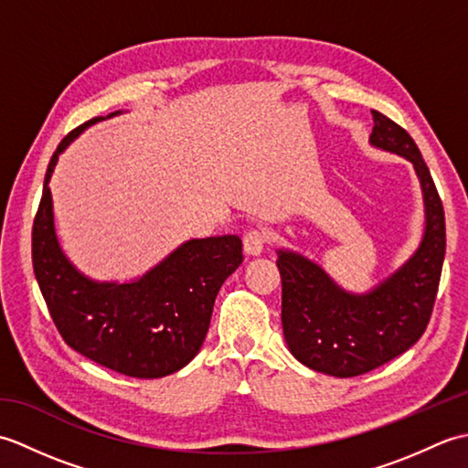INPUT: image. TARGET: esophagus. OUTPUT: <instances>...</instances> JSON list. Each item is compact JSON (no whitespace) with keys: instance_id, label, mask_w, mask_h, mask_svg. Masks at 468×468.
<instances>
[{"instance_id":"obj_1","label":"esophagus","mask_w":468,"mask_h":468,"mask_svg":"<svg viewBox=\"0 0 468 468\" xmlns=\"http://www.w3.org/2000/svg\"><path fill=\"white\" fill-rule=\"evenodd\" d=\"M267 241H270V235H267L265 229H260V227L250 229V231L243 235V250L250 255H260L263 251V247L267 245Z\"/></svg>"}]
</instances>
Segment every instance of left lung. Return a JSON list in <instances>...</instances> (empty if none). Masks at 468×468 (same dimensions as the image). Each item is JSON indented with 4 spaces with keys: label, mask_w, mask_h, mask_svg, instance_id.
<instances>
[{
    "label": "left lung",
    "mask_w": 468,
    "mask_h": 468,
    "mask_svg": "<svg viewBox=\"0 0 468 468\" xmlns=\"http://www.w3.org/2000/svg\"><path fill=\"white\" fill-rule=\"evenodd\" d=\"M370 143L400 154L420 178L424 239L399 271L366 295L340 290L320 265L280 251L282 324L290 352L312 370L352 378L390 362L420 340L431 322L446 251L444 208L429 166L412 136L372 111Z\"/></svg>",
    "instance_id": "left-lung-1"
}]
</instances>
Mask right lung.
<instances>
[{"instance_id":"add662e5","label":"right lung","mask_w":468,"mask_h":468,"mask_svg":"<svg viewBox=\"0 0 468 468\" xmlns=\"http://www.w3.org/2000/svg\"><path fill=\"white\" fill-rule=\"evenodd\" d=\"M98 121L102 116L68 133L49 158L32 229L34 273L69 347L124 376L163 378L201 350L215 297L243 261L241 239L223 235L186 241L133 283H96L78 273L58 245L48 183L58 154Z\"/></svg>"}]
</instances>
